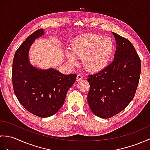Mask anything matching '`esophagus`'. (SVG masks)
Segmentation results:
<instances>
[{"label": "esophagus", "instance_id": "34e87169", "mask_svg": "<svg viewBox=\"0 0 150 150\" xmlns=\"http://www.w3.org/2000/svg\"><path fill=\"white\" fill-rule=\"evenodd\" d=\"M82 79H83V77H82V75L81 74H80V73H79V74L77 76V81H80V80H82Z\"/></svg>", "mask_w": 150, "mask_h": 150}]
</instances>
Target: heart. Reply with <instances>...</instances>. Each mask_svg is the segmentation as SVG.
Returning <instances> with one entry per match:
<instances>
[{"label": "heart", "instance_id": "heart-1", "mask_svg": "<svg viewBox=\"0 0 150 150\" xmlns=\"http://www.w3.org/2000/svg\"><path fill=\"white\" fill-rule=\"evenodd\" d=\"M115 45L111 37L97 34L86 33L76 37L71 42V51L67 57L73 64L82 58L84 68L91 72L103 69L110 62Z\"/></svg>", "mask_w": 150, "mask_h": 150}]
</instances>
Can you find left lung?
<instances>
[{
  "label": "left lung",
  "mask_w": 150,
  "mask_h": 150,
  "mask_svg": "<svg viewBox=\"0 0 150 150\" xmlns=\"http://www.w3.org/2000/svg\"><path fill=\"white\" fill-rule=\"evenodd\" d=\"M117 42L113 61L88 75V102L95 115L109 119L120 113L135 96L141 71V61L134 46L126 38L113 33Z\"/></svg>",
  "instance_id": "obj_1"
}]
</instances>
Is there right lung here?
I'll return each instance as SVG.
<instances>
[{
    "mask_svg": "<svg viewBox=\"0 0 150 150\" xmlns=\"http://www.w3.org/2000/svg\"><path fill=\"white\" fill-rule=\"evenodd\" d=\"M44 34L39 29L27 37L15 53L12 82L14 93L23 107L40 117L55 115L64 103L77 75H64L53 69H37L28 60V51L33 40Z\"/></svg>",
    "mask_w": 150,
    "mask_h": 150,
    "instance_id": "right-lung-1",
    "label": "right lung"
}]
</instances>
